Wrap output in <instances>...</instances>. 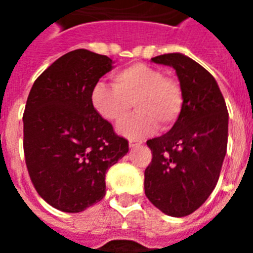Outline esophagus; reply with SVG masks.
Segmentation results:
<instances>
[{
    "mask_svg": "<svg viewBox=\"0 0 253 253\" xmlns=\"http://www.w3.org/2000/svg\"><path fill=\"white\" fill-rule=\"evenodd\" d=\"M142 140H135V139H131L130 142H128V146H130V148H135V147H138L142 144Z\"/></svg>",
    "mask_w": 253,
    "mask_h": 253,
    "instance_id": "esophagus-1",
    "label": "esophagus"
}]
</instances>
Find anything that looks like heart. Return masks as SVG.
Returning a JSON list of instances; mask_svg holds the SVG:
<instances>
[{"label": "heart", "instance_id": "obj_1", "mask_svg": "<svg viewBox=\"0 0 253 253\" xmlns=\"http://www.w3.org/2000/svg\"><path fill=\"white\" fill-rule=\"evenodd\" d=\"M95 113L110 123H121L131 110V118L118 127L128 139H140L154 134L158 125L169 128L180 118L182 93L180 85L164 76L158 68L147 64H132L113 76V86L98 83L90 95Z\"/></svg>", "mask_w": 253, "mask_h": 253}]
</instances>
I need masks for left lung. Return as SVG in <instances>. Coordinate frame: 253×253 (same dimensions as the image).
<instances>
[{
  "label": "left lung",
  "mask_w": 253,
  "mask_h": 253,
  "mask_svg": "<svg viewBox=\"0 0 253 253\" xmlns=\"http://www.w3.org/2000/svg\"><path fill=\"white\" fill-rule=\"evenodd\" d=\"M151 61L176 71L182 110L167 134L147 142L152 162L144 172V192L160 211L181 218L196 211L218 182L227 151V106L215 79L184 53Z\"/></svg>",
  "instance_id": "obj_1"
}]
</instances>
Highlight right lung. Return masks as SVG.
I'll use <instances>...</instances> for the list:
<instances>
[{
  "mask_svg": "<svg viewBox=\"0 0 253 253\" xmlns=\"http://www.w3.org/2000/svg\"><path fill=\"white\" fill-rule=\"evenodd\" d=\"M113 63L75 49L49 65L30 90L23 113L26 166L39 196L60 211H84L102 200L107 169L128 152V142L90 101Z\"/></svg>",
  "mask_w": 253,
  "mask_h": 253,
  "instance_id": "1",
  "label": "right lung"
}]
</instances>
